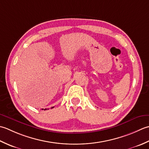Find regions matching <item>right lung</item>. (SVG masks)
Listing matches in <instances>:
<instances>
[{"label":"right lung","instance_id":"1","mask_svg":"<svg viewBox=\"0 0 149 149\" xmlns=\"http://www.w3.org/2000/svg\"><path fill=\"white\" fill-rule=\"evenodd\" d=\"M53 107H51V109H52V108H53ZM43 109H42V110H43ZM44 110H47V109H44Z\"/></svg>","mask_w":149,"mask_h":149}]
</instances>
